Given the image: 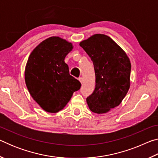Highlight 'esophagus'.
<instances>
[{
	"mask_svg": "<svg viewBox=\"0 0 158 158\" xmlns=\"http://www.w3.org/2000/svg\"><path fill=\"white\" fill-rule=\"evenodd\" d=\"M79 81L81 82V84H83V83H84V79H83L82 77H79Z\"/></svg>",
	"mask_w": 158,
	"mask_h": 158,
	"instance_id": "1",
	"label": "esophagus"
}]
</instances>
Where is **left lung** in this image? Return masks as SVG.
<instances>
[{
	"mask_svg": "<svg viewBox=\"0 0 158 158\" xmlns=\"http://www.w3.org/2000/svg\"><path fill=\"white\" fill-rule=\"evenodd\" d=\"M79 45L91 58L95 69V88L86 98L88 106L94 113H107L121 103L130 89V58L104 34L93 35Z\"/></svg>",
	"mask_w": 158,
	"mask_h": 158,
	"instance_id": "obj_1",
	"label": "left lung"
}]
</instances>
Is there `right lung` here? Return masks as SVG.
<instances>
[{
    "label": "right lung",
    "mask_w": 158,
    "mask_h": 158,
    "mask_svg": "<svg viewBox=\"0 0 158 158\" xmlns=\"http://www.w3.org/2000/svg\"><path fill=\"white\" fill-rule=\"evenodd\" d=\"M73 49L58 36L44 40L29 56L25 82L33 100L45 111L57 113L65 107L81 83L69 74L65 58Z\"/></svg>",
    "instance_id": "1"
}]
</instances>
